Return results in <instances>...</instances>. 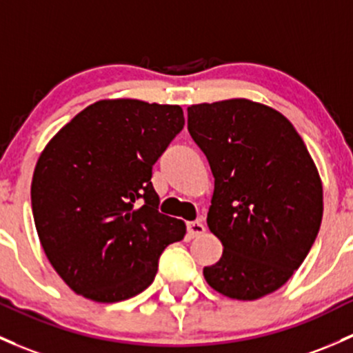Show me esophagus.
<instances>
[{"instance_id":"obj_1","label":"esophagus","mask_w":353,"mask_h":353,"mask_svg":"<svg viewBox=\"0 0 353 353\" xmlns=\"http://www.w3.org/2000/svg\"><path fill=\"white\" fill-rule=\"evenodd\" d=\"M186 228H188V235L191 236H198V235H201L203 232H205V225L201 223V221L199 220H196V221H189V223L186 225Z\"/></svg>"}]
</instances>
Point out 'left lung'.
Wrapping results in <instances>:
<instances>
[{
  "label": "left lung",
  "instance_id": "1",
  "mask_svg": "<svg viewBox=\"0 0 353 353\" xmlns=\"http://www.w3.org/2000/svg\"><path fill=\"white\" fill-rule=\"evenodd\" d=\"M188 130L210 162L214 191L208 226L223 255L206 283L232 299L277 291L303 264L320 232L323 188L288 118L248 99L188 108Z\"/></svg>",
  "mask_w": 353,
  "mask_h": 353
}]
</instances>
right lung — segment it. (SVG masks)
I'll list each match as a JSON object with an SVG mask.
<instances>
[{
    "instance_id": "add662e5",
    "label": "right lung",
    "mask_w": 353,
    "mask_h": 353,
    "mask_svg": "<svg viewBox=\"0 0 353 353\" xmlns=\"http://www.w3.org/2000/svg\"><path fill=\"white\" fill-rule=\"evenodd\" d=\"M184 127L181 106L105 99L72 118L43 148L32 211L52 267L77 294L118 303L154 281L183 220L159 211L152 165Z\"/></svg>"
}]
</instances>
